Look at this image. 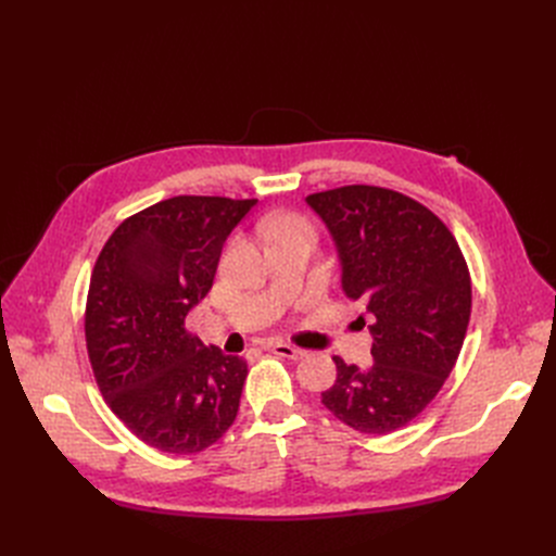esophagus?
Masks as SVG:
<instances>
[{
    "label": "esophagus",
    "instance_id": "esophagus-1",
    "mask_svg": "<svg viewBox=\"0 0 556 556\" xmlns=\"http://www.w3.org/2000/svg\"><path fill=\"white\" fill-rule=\"evenodd\" d=\"M270 352H273L275 356H281V358H290V361H300V358H304V356H306L304 349H300V346H293V344H286V342H275V344H273V349H270Z\"/></svg>",
    "mask_w": 556,
    "mask_h": 556
}]
</instances>
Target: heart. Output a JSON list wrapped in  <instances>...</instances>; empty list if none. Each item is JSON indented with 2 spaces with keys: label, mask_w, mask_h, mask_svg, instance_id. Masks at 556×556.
I'll return each mask as SVG.
<instances>
[{
  "label": "heart",
  "mask_w": 556,
  "mask_h": 556,
  "mask_svg": "<svg viewBox=\"0 0 556 556\" xmlns=\"http://www.w3.org/2000/svg\"><path fill=\"white\" fill-rule=\"evenodd\" d=\"M286 229H306L304 220L298 218V216H288V214H281V216H275L266 223V233L268 237H275V233L279 231H286Z\"/></svg>",
  "instance_id": "obj_1"
}]
</instances>
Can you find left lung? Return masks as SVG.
Here are the masks:
<instances>
[{
  "mask_svg": "<svg viewBox=\"0 0 556 556\" xmlns=\"http://www.w3.org/2000/svg\"><path fill=\"white\" fill-rule=\"evenodd\" d=\"M306 202L331 231L342 290L365 302L374 338L369 367L333 358L338 376L323 403L358 432H394L455 367L471 317L469 268L451 229L399 191L349 185Z\"/></svg>",
  "mask_w": 556,
  "mask_h": 556,
  "instance_id": "8db88e82",
  "label": "left lung"
}]
</instances>
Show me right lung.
<instances>
[{"label":"right lung","mask_w":556,"mask_h":556,"mask_svg":"<svg viewBox=\"0 0 556 556\" xmlns=\"http://www.w3.org/2000/svg\"><path fill=\"white\" fill-rule=\"evenodd\" d=\"M256 200L175 195L126 218L103 245L85 306L97 386L141 442L164 453L216 444L239 413L248 363L185 329L223 245Z\"/></svg>","instance_id":"right-lung-1"}]
</instances>
